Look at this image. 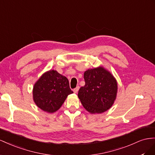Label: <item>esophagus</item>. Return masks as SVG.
Returning <instances> with one entry per match:
<instances>
[{"label": "esophagus", "mask_w": 155, "mask_h": 155, "mask_svg": "<svg viewBox=\"0 0 155 155\" xmlns=\"http://www.w3.org/2000/svg\"><path fill=\"white\" fill-rule=\"evenodd\" d=\"M79 88H80V87L77 86V87H75L74 89H73V92L74 93V94H77V93L78 91V90H79Z\"/></svg>", "instance_id": "obj_1"}]
</instances>
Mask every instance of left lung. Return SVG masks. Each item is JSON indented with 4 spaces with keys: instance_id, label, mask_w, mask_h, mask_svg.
I'll return each instance as SVG.
<instances>
[{
    "instance_id": "obj_1",
    "label": "left lung",
    "mask_w": 155,
    "mask_h": 155,
    "mask_svg": "<svg viewBox=\"0 0 155 155\" xmlns=\"http://www.w3.org/2000/svg\"><path fill=\"white\" fill-rule=\"evenodd\" d=\"M84 78L85 85L78 93L84 108L91 114L103 113L111 108L117 92V83L113 75L100 66L86 71Z\"/></svg>"
}]
</instances>
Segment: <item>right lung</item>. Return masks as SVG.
<instances>
[{
  "instance_id": "add662e5",
  "label": "right lung",
  "mask_w": 155,
  "mask_h": 155,
  "mask_svg": "<svg viewBox=\"0 0 155 155\" xmlns=\"http://www.w3.org/2000/svg\"><path fill=\"white\" fill-rule=\"evenodd\" d=\"M68 79L55 70L43 73L33 88L35 104L42 110L54 113L63 104L68 95L73 94Z\"/></svg>"
}]
</instances>
